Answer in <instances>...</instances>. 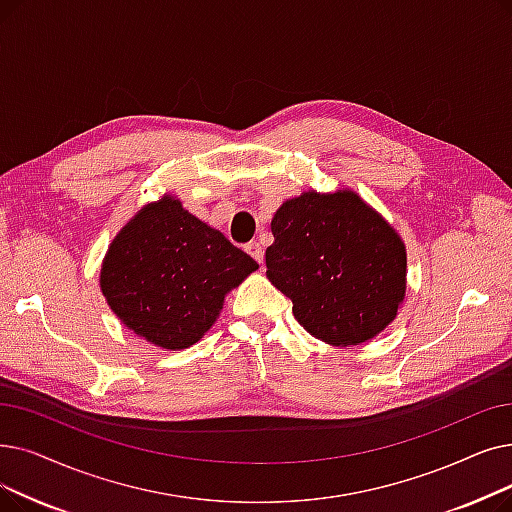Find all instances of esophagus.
<instances>
[{
    "label": "esophagus",
    "mask_w": 512,
    "mask_h": 512,
    "mask_svg": "<svg viewBox=\"0 0 512 512\" xmlns=\"http://www.w3.org/2000/svg\"><path fill=\"white\" fill-rule=\"evenodd\" d=\"M244 251H247L259 265H263V249H261V244L259 242H249L247 247H244Z\"/></svg>",
    "instance_id": "34e87169"
}]
</instances>
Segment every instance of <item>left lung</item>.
I'll return each instance as SVG.
<instances>
[{"mask_svg": "<svg viewBox=\"0 0 512 512\" xmlns=\"http://www.w3.org/2000/svg\"><path fill=\"white\" fill-rule=\"evenodd\" d=\"M265 276L297 322L330 345H360L395 320L406 293V247L362 198L305 192L272 219Z\"/></svg>", "mask_w": 512, "mask_h": 512, "instance_id": "left-lung-1", "label": "left lung"}]
</instances>
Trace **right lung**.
<instances>
[{
    "label": "right lung",
    "mask_w": 512,
    "mask_h": 512,
    "mask_svg": "<svg viewBox=\"0 0 512 512\" xmlns=\"http://www.w3.org/2000/svg\"><path fill=\"white\" fill-rule=\"evenodd\" d=\"M257 268L251 255L165 196L117 234L100 286L129 330L175 351L203 339L226 293Z\"/></svg>",
    "instance_id": "add662e5"
}]
</instances>
